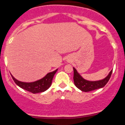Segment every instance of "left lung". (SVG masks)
Returning a JSON list of instances; mask_svg holds the SVG:
<instances>
[{
    "label": "left lung",
    "mask_w": 125,
    "mask_h": 125,
    "mask_svg": "<svg viewBox=\"0 0 125 125\" xmlns=\"http://www.w3.org/2000/svg\"><path fill=\"white\" fill-rule=\"evenodd\" d=\"M74 70V76L73 79L74 84L79 89L82 90V92H87L94 90L102 88L106 85L108 82L109 80L111 78L112 74V70H111L108 76L104 79L98 81H88L83 79L79 75V74L77 72L76 69L73 68Z\"/></svg>",
    "instance_id": "obj_1"
}]
</instances>
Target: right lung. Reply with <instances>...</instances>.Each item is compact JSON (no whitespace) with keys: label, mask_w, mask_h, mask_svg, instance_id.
Masks as SVG:
<instances>
[{"label":"right lung","mask_w":125,"mask_h":125,"mask_svg":"<svg viewBox=\"0 0 125 125\" xmlns=\"http://www.w3.org/2000/svg\"><path fill=\"white\" fill-rule=\"evenodd\" d=\"M57 71V70H55L53 72L49 73L45 77H43L42 79L38 80L35 82H30V83L20 82L16 79L14 77H13V76H11V77L14 82L21 88H23L28 92H31V93H37L44 92L50 87L53 77Z\"/></svg>","instance_id":"1"}]
</instances>
